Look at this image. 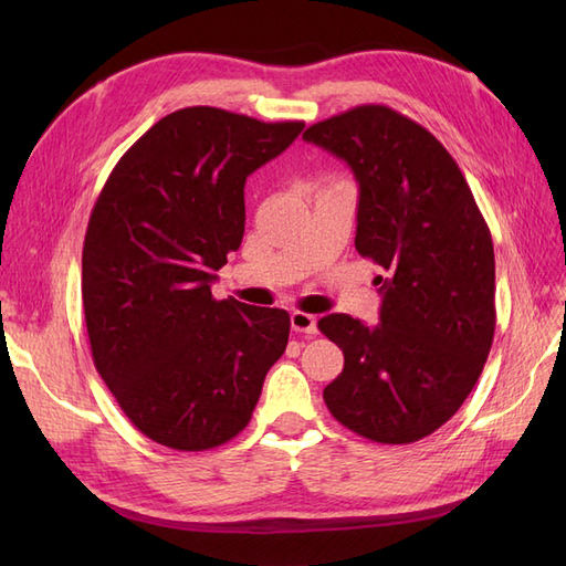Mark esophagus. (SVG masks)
<instances>
[{"label":"esophagus","mask_w":566,"mask_h":566,"mask_svg":"<svg viewBox=\"0 0 566 566\" xmlns=\"http://www.w3.org/2000/svg\"><path fill=\"white\" fill-rule=\"evenodd\" d=\"M290 323H293V331L295 333H306V335H316V316L312 314H304V312H293L290 314Z\"/></svg>","instance_id":"esophagus-1"}]
</instances>
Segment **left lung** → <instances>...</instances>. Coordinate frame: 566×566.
<instances>
[{"label": "left lung", "mask_w": 566, "mask_h": 566, "mask_svg": "<svg viewBox=\"0 0 566 566\" xmlns=\"http://www.w3.org/2000/svg\"><path fill=\"white\" fill-rule=\"evenodd\" d=\"M345 160L358 184L356 250L378 264L380 323L328 314L321 333L345 354L323 389L347 430L413 443L468 399L495 331V260L460 167L434 136L387 106L333 115L302 134Z\"/></svg>", "instance_id": "1"}]
</instances>
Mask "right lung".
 Segmentation results:
<instances>
[{
	"label": "right lung",
	"instance_id": "1",
	"mask_svg": "<svg viewBox=\"0 0 566 566\" xmlns=\"http://www.w3.org/2000/svg\"><path fill=\"white\" fill-rule=\"evenodd\" d=\"M302 129L181 108L98 193L82 250L94 366L136 430L167 449L208 451L245 430L285 352V310L214 300L210 283L241 248L245 179Z\"/></svg>",
	"mask_w": 566,
	"mask_h": 566
}]
</instances>
